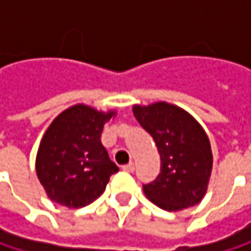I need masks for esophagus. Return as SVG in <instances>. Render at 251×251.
<instances>
[{
	"mask_svg": "<svg viewBox=\"0 0 251 251\" xmlns=\"http://www.w3.org/2000/svg\"><path fill=\"white\" fill-rule=\"evenodd\" d=\"M122 170H124V172H127V173H132V172L135 170V166H133V163H129V164H125V166L122 167Z\"/></svg>",
	"mask_w": 251,
	"mask_h": 251,
	"instance_id": "obj_1",
	"label": "esophagus"
}]
</instances>
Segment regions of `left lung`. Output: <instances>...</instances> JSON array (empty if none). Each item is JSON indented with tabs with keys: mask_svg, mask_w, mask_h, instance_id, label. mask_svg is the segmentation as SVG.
I'll list each match as a JSON object with an SVG mask.
<instances>
[{
	"mask_svg": "<svg viewBox=\"0 0 251 251\" xmlns=\"http://www.w3.org/2000/svg\"><path fill=\"white\" fill-rule=\"evenodd\" d=\"M133 115L152 136L161 158L160 175L144 184L145 196L169 212L199 203L212 172V151L203 127L186 110L166 101L136 104Z\"/></svg>",
	"mask_w": 251,
	"mask_h": 251,
	"instance_id": "8db88e82",
	"label": "left lung"
}]
</instances>
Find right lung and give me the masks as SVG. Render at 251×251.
<instances>
[{"instance_id":"add662e5","label":"right lung","mask_w":251,"mask_h":251,"mask_svg":"<svg viewBox=\"0 0 251 251\" xmlns=\"http://www.w3.org/2000/svg\"><path fill=\"white\" fill-rule=\"evenodd\" d=\"M115 115L75 104L48 127L37 151L36 173L50 201L75 209L104 192L110 176L119 172L100 139L104 124Z\"/></svg>"}]
</instances>
